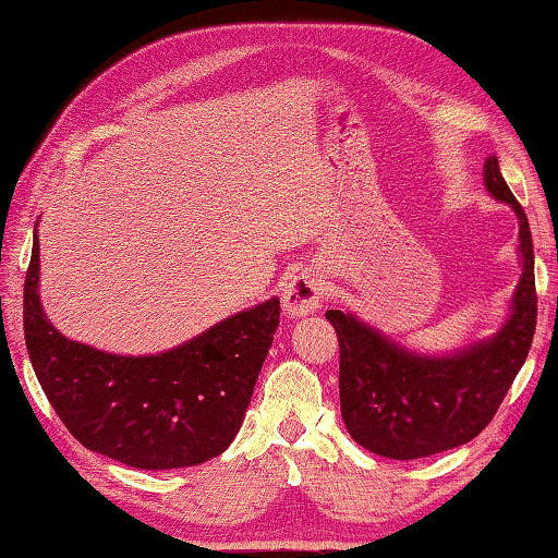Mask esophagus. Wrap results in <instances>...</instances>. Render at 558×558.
<instances>
[{"label":"esophagus","mask_w":558,"mask_h":558,"mask_svg":"<svg viewBox=\"0 0 558 558\" xmlns=\"http://www.w3.org/2000/svg\"><path fill=\"white\" fill-rule=\"evenodd\" d=\"M324 298H327V286L314 270H302L292 276L282 290V307L290 317H302L322 307Z\"/></svg>","instance_id":"esophagus-1"}]
</instances>
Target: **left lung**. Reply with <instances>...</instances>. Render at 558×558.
Here are the masks:
<instances>
[{"instance_id": "8db88e82", "label": "left lung", "mask_w": 558, "mask_h": 558, "mask_svg": "<svg viewBox=\"0 0 558 558\" xmlns=\"http://www.w3.org/2000/svg\"><path fill=\"white\" fill-rule=\"evenodd\" d=\"M485 187L518 211L522 251L512 314L493 339L456 356L424 359L351 314L327 312L339 337L341 417L351 437L373 453L410 461L469 444L488 427L530 353L536 329L530 221L495 156L485 163Z\"/></svg>"}]
</instances>
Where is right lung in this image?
Segmentation results:
<instances>
[{
    "instance_id": "obj_1",
    "label": "right lung",
    "mask_w": 558,
    "mask_h": 558,
    "mask_svg": "<svg viewBox=\"0 0 558 558\" xmlns=\"http://www.w3.org/2000/svg\"><path fill=\"white\" fill-rule=\"evenodd\" d=\"M280 324V300L239 312L158 356H114L70 341L38 300V236L24 280V339L60 422L89 451L134 469L197 465L225 451Z\"/></svg>"
}]
</instances>
